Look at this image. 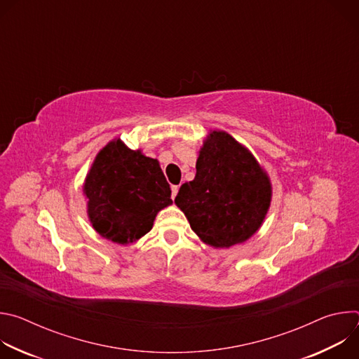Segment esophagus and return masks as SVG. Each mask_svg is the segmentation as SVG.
I'll use <instances>...</instances> for the list:
<instances>
[{"label": "esophagus", "mask_w": 359, "mask_h": 359, "mask_svg": "<svg viewBox=\"0 0 359 359\" xmlns=\"http://www.w3.org/2000/svg\"><path fill=\"white\" fill-rule=\"evenodd\" d=\"M177 191H179V186H172V198L176 197Z\"/></svg>", "instance_id": "1"}]
</instances>
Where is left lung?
<instances>
[{"mask_svg":"<svg viewBox=\"0 0 359 359\" xmlns=\"http://www.w3.org/2000/svg\"><path fill=\"white\" fill-rule=\"evenodd\" d=\"M271 201V183L233 136L213 130L196 162V176L175 198L191 230L213 247H231L257 231Z\"/></svg>","mask_w":359,"mask_h":359,"instance_id":"left-lung-1","label":"left lung"}]
</instances>
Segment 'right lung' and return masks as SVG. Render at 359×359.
Masks as SVG:
<instances>
[{"mask_svg":"<svg viewBox=\"0 0 359 359\" xmlns=\"http://www.w3.org/2000/svg\"><path fill=\"white\" fill-rule=\"evenodd\" d=\"M83 194L92 227L119 244L133 243L149 233L158 212L173 203L159 162L128 149L121 139L97 153Z\"/></svg>","mask_w":359,"mask_h":359,"instance_id":"add662e5","label":"right lung"}]
</instances>
